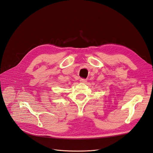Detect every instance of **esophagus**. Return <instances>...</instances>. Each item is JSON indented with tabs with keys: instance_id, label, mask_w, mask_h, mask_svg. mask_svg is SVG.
I'll list each match as a JSON object with an SVG mask.
<instances>
[{
	"instance_id": "esophagus-1",
	"label": "esophagus",
	"mask_w": 153,
	"mask_h": 153,
	"mask_svg": "<svg viewBox=\"0 0 153 153\" xmlns=\"http://www.w3.org/2000/svg\"><path fill=\"white\" fill-rule=\"evenodd\" d=\"M80 82L81 83H86L87 82V80L84 79V78H81V79L80 80Z\"/></svg>"
}]
</instances>
